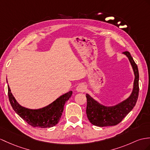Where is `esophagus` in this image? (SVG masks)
Segmentation results:
<instances>
[{"label": "esophagus", "instance_id": "34e87169", "mask_svg": "<svg viewBox=\"0 0 150 150\" xmlns=\"http://www.w3.org/2000/svg\"><path fill=\"white\" fill-rule=\"evenodd\" d=\"M76 90L78 92H85L86 90V86L85 85H83V84H80V85H78V86L76 87Z\"/></svg>", "mask_w": 150, "mask_h": 150}]
</instances>
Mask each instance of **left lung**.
<instances>
[{"label": "left lung", "instance_id": "8db88e82", "mask_svg": "<svg viewBox=\"0 0 150 150\" xmlns=\"http://www.w3.org/2000/svg\"><path fill=\"white\" fill-rule=\"evenodd\" d=\"M123 54L129 58L132 65L134 81L133 89L130 96L127 99L112 106H105L95 100L89 94L86 93V115L88 119L93 125L97 127H108L116 125L122 121V120L132 110L136 105L139 95V71L137 65L135 63L133 58L129 52Z\"/></svg>", "mask_w": 150, "mask_h": 150}]
</instances>
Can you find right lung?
<instances>
[{"label": "right lung", "instance_id": "1", "mask_svg": "<svg viewBox=\"0 0 150 150\" xmlns=\"http://www.w3.org/2000/svg\"><path fill=\"white\" fill-rule=\"evenodd\" d=\"M8 87L9 102L14 111L28 124L34 127L50 128L56 125L62 115L65 103L72 94V91H69L46 106L32 109L23 107L18 104L11 92L9 86Z\"/></svg>", "mask_w": 150, "mask_h": 150}]
</instances>
